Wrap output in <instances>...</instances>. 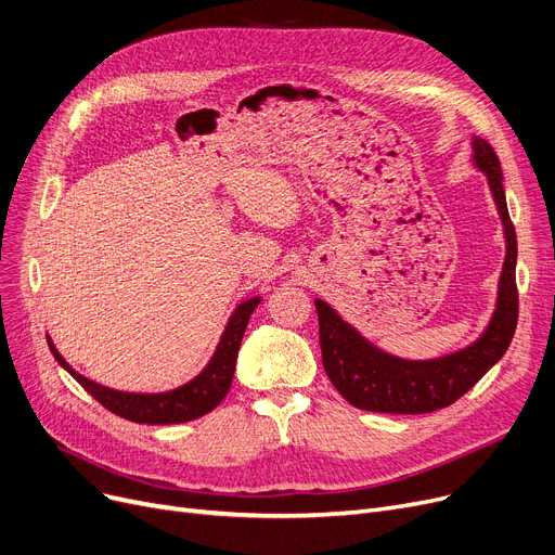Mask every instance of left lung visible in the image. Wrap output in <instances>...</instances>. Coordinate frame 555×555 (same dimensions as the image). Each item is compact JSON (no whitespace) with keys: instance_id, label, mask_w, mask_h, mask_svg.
<instances>
[{"instance_id":"8db88e82","label":"left lung","mask_w":555,"mask_h":555,"mask_svg":"<svg viewBox=\"0 0 555 555\" xmlns=\"http://www.w3.org/2000/svg\"><path fill=\"white\" fill-rule=\"evenodd\" d=\"M472 165L486 180L504 225L506 255L496 300L486 330L469 346L436 359H404L382 350L343 315L315 298L323 365L330 382L352 406L377 413H431L454 404L506 354L517 327V236L511 223L504 173L492 146L472 138Z\"/></svg>"}]
</instances>
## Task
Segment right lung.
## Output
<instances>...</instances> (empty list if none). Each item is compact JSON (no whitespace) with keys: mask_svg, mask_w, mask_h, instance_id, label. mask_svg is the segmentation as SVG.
I'll return each mask as SVG.
<instances>
[{"mask_svg":"<svg viewBox=\"0 0 555 555\" xmlns=\"http://www.w3.org/2000/svg\"><path fill=\"white\" fill-rule=\"evenodd\" d=\"M259 302H261V296H255L236 305L225 323V330L221 332L212 359L207 361L203 371L188 384L171 390H163V392H130V390H117L111 386H103L99 382H92L78 371H74V367L63 359V354L56 350L54 340H51L49 334H47V343L54 359L92 395L99 404H103L108 411L130 422H138V425H180V422L196 420L217 409L228 395L244 332Z\"/></svg>","mask_w":555,"mask_h":555,"instance_id":"add662e5","label":"right lung"}]
</instances>
